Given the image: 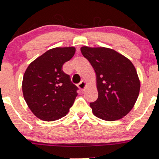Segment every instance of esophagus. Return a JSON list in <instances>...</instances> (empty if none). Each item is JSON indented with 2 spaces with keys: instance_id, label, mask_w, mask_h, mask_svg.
Instances as JSON below:
<instances>
[{
  "instance_id": "obj_1",
  "label": "esophagus",
  "mask_w": 159,
  "mask_h": 159,
  "mask_svg": "<svg viewBox=\"0 0 159 159\" xmlns=\"http://www.w3.org/2000/svg\"><path fill=\"white\" fill-rule=\"evenodd\" d=\"M78 88L80 89L81 91H83L85 89V88L86 87V86H87V83L85 81H81V83L78 84Z\"/></svg>"
}]
</instances>
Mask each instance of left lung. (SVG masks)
I'll list each match as a JSON object with an SVG mask.
<instances>
[{
	"instance_id": "1",
	"label": "left lung",
	"mask_w": 159,
	"mask_h": 159,
	"mask_svg": "<svg viewBox=\"0 0 159 159\" xmlns=\"http://www.w3.org/2000/svg\"><path fill=\"white\" fill-rule=\"evenodd\" d=\"M81 52L96 73L98 99L90 103L93 114L108 121L127 115L140 89V81L132 62L109 48L82 46Z\"/></svg>"
}]
</instances>
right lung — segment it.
Returning a JSON list of instances; mask_svg holds the SVG:
<instances>
[{
    "label": "right lung",
    "mask_w": 159,
    "mask_h": 159,
    "mask_svg": "<svg viewBox=\"0 0 159 159\" xmlns=\"http://www.w3.org/2000/svg\"><path fill=\"white\" fill-rule=\"evenodd\" d=\"M75 48L56 47L33 61L25 72L23 96L39 119L53 121L67 115L78 94L62 65L75 54Z\"/></svg>",
    "instance_id": "add662e5"
}]
</instances>
